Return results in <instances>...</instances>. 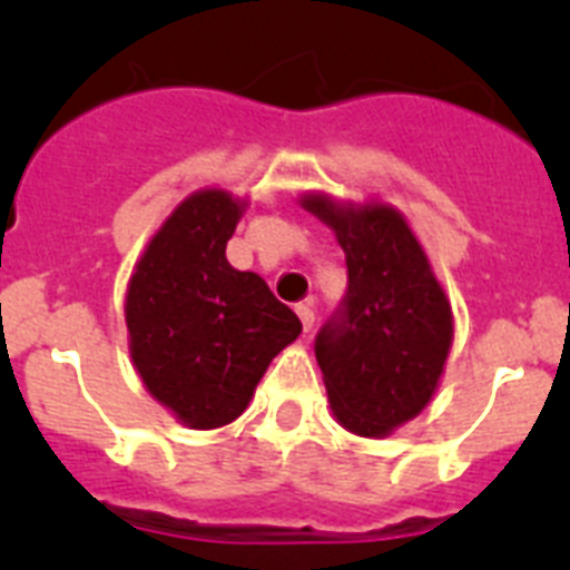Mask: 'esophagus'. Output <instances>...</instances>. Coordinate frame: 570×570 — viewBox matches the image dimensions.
<instances>
[{"instance_id": "obj_1", "label": "esophagus", "mask_w": 570, "mask_h": 570, "mask_svg": "<svg viewBox=\"0 0 570 570\" xmlns=\"http://www.w3.org/2000/svg\"><path fill=\"white\" fill-rule=\"evenodd\" d=\"M296 314H299L305 334H311V328H314V308H311V302H299V305H296Z\"/></svg>"}]
</instances>
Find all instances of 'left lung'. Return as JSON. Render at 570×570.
Returning a JSON list of instances; mask_svg holds the SVG:
<instances>
[{"label": "left lung", "mask_w": 570, "mask_h": 570, "mask_svg": "<svg viewBox=\"0 0 570 570\" xmlns=\"http://www.w3.org/2000/svg\"><path fill=\"white\" fill-rule=\"evenodd\" d=\"M299 205L334 230L347 265L345 308L316 336L331 411L351 434L382 440L434 400L454 311L394 205L342 203L322 190L302 194Z\"/></svg>", "instance_id": "1"}]
</instances>
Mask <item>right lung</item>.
<instances>
[{"label":"right lung","mask_w":570,"mask_h":570,"mask_svg":"<svg viewBox=\"0 0 570 570\" xmlns=\"http://www.w3.org/2000/svg\"><path fill=\"white\" fill-rule=\"evenodd\" d=\"M248 196L203 188L148 239L125 294L128 351L145 391L176 422L214 431L248 407L271 360L302 334L259 274L225 256Z\"/></svg>","instance_id":"1"}]
</instances>
